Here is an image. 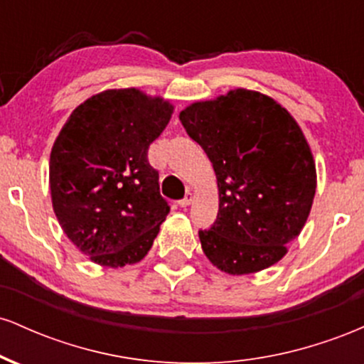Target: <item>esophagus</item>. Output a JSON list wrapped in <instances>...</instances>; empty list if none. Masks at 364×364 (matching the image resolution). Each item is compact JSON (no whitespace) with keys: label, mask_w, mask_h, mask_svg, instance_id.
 <instances>
[{"label":"esophagus","mask_w":364,"mask_h":364,"mask_svg":"<svg viewBox=\"0 0 364 364\" xmlns=\"http://www.w3.org/2000/svg\"><path fill=\"white\" fill-rule=\"evenodd\" d=\"M193 200H195L193 193H191V191H188L185 198H183V200H179V202H178V205H179V207H188V205H191V203H193Z\"/></svg>","instance_id":"esophagus-1"}]
</instances>
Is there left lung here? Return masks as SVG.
<instances>
[{"instance_id": "obj_1", "label": "left lung", "mask_w": 364, "mask_h": 364, "mask_svg": "<svg viewBox=\"0 0 364 364\" xmlns=\"http://www.w3.org/2000/svg\"><path fill=\"white\" fill-rule=\"evenodd\" d=\"M179 121L205 150L219 188L217 220L198 232L205 257L229 275L269 269L299 236L315 198V161L299 124L248 89L190 104Z\"/></svg>"}]
</instances>
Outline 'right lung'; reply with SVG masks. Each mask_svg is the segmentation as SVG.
Returning a JSON list of instances; mask_svg holds the SVG:
<instances>
[{"mask_svg": "<svg viewBox=\"0 0 364 364\" xmlns=\"http://www.w3.org/2000/svg\"><path fill=\"white\" fill-rule=\"evenodd\" d=\"M173 109L135 87L104 90L75 107L54 140L53 210L68 240L97 265L139 263L169 214L147 152Z\"/></svg>", "mask_w": 364, "mask_h": 364, "instance_id": "obj_1", "label": "right lung"}]
</instances>
